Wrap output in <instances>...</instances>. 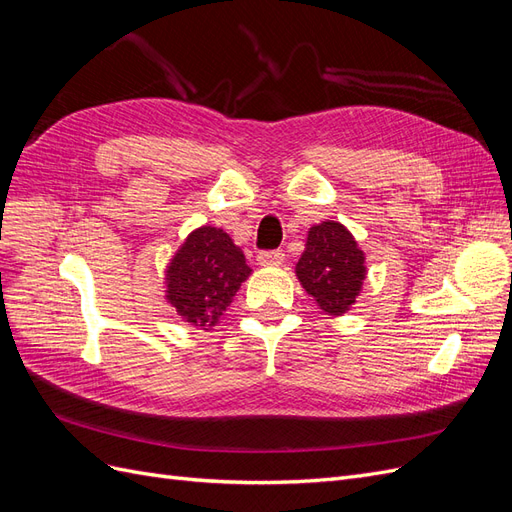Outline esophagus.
Instances as JSON below:
<instances>
[{
  "mask_svg": "<svg viewBox=\"0 0 512 512\" xmlns=\"http://www.w3.org/2000/svg\"><path fill=\"white\" fill-rule=\"evenodd\" d=\"M282 262H284L282 250H269V252L258 254V265H262V267H280Z\"/></svg>",
  "mask_w": 512,
  "mask_h": 512,
  "instance_id": "34e87169",
  "label": "esophagus"
}]
</instances>
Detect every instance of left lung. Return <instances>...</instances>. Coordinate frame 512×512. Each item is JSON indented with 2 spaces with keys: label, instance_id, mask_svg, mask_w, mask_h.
I'll return each mask as SVG.
<instances>
[{
  "label": "left lung",
  "instance_id": "1",
  "mask_svg": "<svg viewBox=\"0 0 512 512\" xmlns=\"http://www.w3.org/2000/svg\"><path fill=\"white\" fill-rule=\"evenodd\" d=\"M301 286L322 312L346 314L365 280V254L350 230L339 222H322L307 232L305 252L297 262Z\"/></svg>",
  "mask_w": 512,
  "mask_h": 512
}]
</instances>
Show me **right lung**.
Returning <instances> with one entry per match:
<instances>
[{"instance_id": "obj_1", "label": "right lung", "mask_w": 512, "mask_h": 512, "mask_svg": "<svg viewBox=\"0 0 512 512\" xmlns=\"http://www.w3.org/2000/svg\"><path fill=\"white\" fill-rule=\"evenodd\" d=\"M252 269L222 228L200 226L168 262L166 299L194 327H213Z\"/></svg>"}]
</instances>
